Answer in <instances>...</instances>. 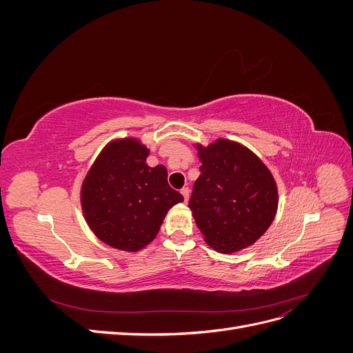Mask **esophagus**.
<instances>
[{
	"label": "esophagus",
	"mask_w": 353,
	"mask_h": 353,
	"mask_svg": "<svg viewBox=\"0 0 353 353\" xmlns=\"http://www.w3.org/2000/svg\"><path fill=\"white\" fill-rule=\"evenodd\" d=\"M181 194H183V197H184V201L187 203V201H188V199H190V188L184 187L183 190H181Z\"/></svg>",
	"instance_id": "obj_1"
}]
</instances>
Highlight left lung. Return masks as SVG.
<instances>
[{"instance_id": "left-lung-1", "label": "left lung", "mask_w": 353, "mask_h": 353, "mask_svg": "<svg viewBox=\"0 0 353 353\" xmlns=\"http://www.w3.org/2000/svg\"><path fill=\"white\" fill-rule=\"evenodd\" d=\"M201 162L188 208L205 241L234 253L261 239L279 208L276 183L262 160L240 143L196 144Z\"/></svg>"}]
</instances>
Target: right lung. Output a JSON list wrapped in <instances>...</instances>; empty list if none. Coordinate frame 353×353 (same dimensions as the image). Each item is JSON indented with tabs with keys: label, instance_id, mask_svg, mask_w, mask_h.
I'll return each instance as SVG.
<instances>
[{
	"label": "right lung",
	"instance_id": "add662e5",
	"mask_svg": "<svg viewBox=\"0 0 353 353\" xmlns=\"http://www.w3.org/2000/svg\"><path fill=\"white\" fill-rule=\"evenodd\" d=\"M150 150L138 138L105 145L81 187V206L91 231L113 249L138 252L152 243L168 210L184 197L168 184L163 165L150 168Z\"/></svg>",
	"mask_w": 353,
	"mask_h": 353
}]
</instances>
